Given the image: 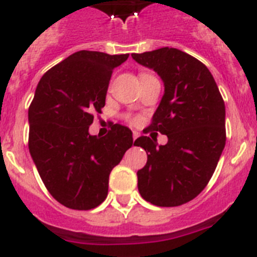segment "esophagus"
<instances>
[{"instance_id":"esophagus-1","label":"esophagus","mask_w":257,"mask_h":257,"mask_svg":"<svg viewBox=\"0 0 257 257\" xmlns=\"http://www.w3.org/2000/svg\"><path fill=\"white\" fill-rule=\"evenodd\" d=\"M138 138H139V133H136V131H134V133H133V139H134V142H135V140L138 139Z\"/></svg>"}]
</instances>
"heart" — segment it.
<instances>
[{
  "instance_id": "obj_1",
  "label": "heart",
  "mask_w": 257,
  "mask_h": 257,
  "mask_svg": "<svg viewBox=\"0 0 257 257\" xmlns=\"http://www.w3.org/2000/svg\"><path fill=\"white\" fill-rule=\"evenodd\" d=\"M144 76H147V74H142V77H144ZM142 77H140V78H142Z\"/></svg>"
}]
</instances>
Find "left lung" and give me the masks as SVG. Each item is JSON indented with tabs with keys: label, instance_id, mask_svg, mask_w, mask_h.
I'll use <instances>...</instances> for the list:
<instances>
[{
	"label": "left lung",
	"instance_id": "1",
	"mask_svg": "<svg viewBox=\"0 0 257 257\" xmlns=\"http://www.w3.org/2000/svg\"><path fill=\"white\" fill-rule=\"evenodd\" d=\"M153 69L165 86L149 130L167 135V144L140 136L134 145L148 154L138 171V189L145 201L175 207L196 198L210 181L225 147V104L203 63L172 47L133 54Z\"/></svg>",
	"mask_w": 257,
	"mask_h": 257
}]
</instances>
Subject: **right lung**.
<instances>
[{"label":"right lung","instance_id":"add662e5","mask_svg":"<svg viewBox=\"0 0 257 257\" xmlns=\"http://www.w3.org/2000/svg\"><path fill=\"white\" fill-rule=\"evenodd\" d=\"M128 54L77 51L49 69L28 110L29 153L45 187L61 205L91 210L108 196L109 174L133 145L128 127L113 124L105 136L90 135L101 112L113 69Z\"/></svg>","mask_w":257,"mask_h":257}]
</instances>
